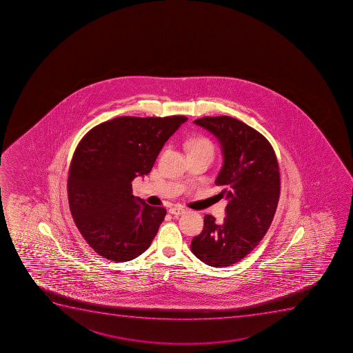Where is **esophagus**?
Returning a JSON list of instances; mask_svg holds the SVG:
<instances>
[{
  "mask_svg": "<svg viewBox=\"0 0 353 353\" xmlns=\"http://www.w3.org/2000/svg\"><path fill=\"white\" fill-rule=\"evenodd\" d=\"M169 213L172 214L174 216H179L183 213H185V210L182 208V207H171L170 210H169Z\"/></svg>",
  "mask_w": 353,
  "mask_h": 353,
  "instance_id": "esophagus-1",
  "label": "esophagus"
}]
</instances>
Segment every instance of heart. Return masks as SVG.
Listing matches in <instances>:
<instances>
[{
  "mask_svg": "<svg viewBox=\"0 0 353 353\" xmlns=\"http://www.w3.org/2000/svg\"><path fill=\"white\" fill-rule=\"evenodd\" d=\"M190 154L191 153H208L213 157L214 146L212 141L203 137H199L196 139L190 140L188 143Z\"/></svg>",
  "mask_w": 353,
  "mask_h": 353,
  "instance_id": "1",
  "label": "heart"
}]
</instances>
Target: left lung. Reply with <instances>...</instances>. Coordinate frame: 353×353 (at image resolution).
Instances as JSON below:
<instances>
[{"instance_id":"left-lung-1","label":"left lung","mask_w":353,"mask_h":353,"mask_svg":"<svg viewBox=\"0 0 353 353\" xmlns=\"http://www.w3.org/2000/svg\"><path fill=\"white\" fill-rule=\"evenodd\" d=\"M194 124L220 141L223 165L215 184L228 200L223 223L205 215L203 230L193 238L191 251L212 267L241 261L268 230L279 203V169L275 152L261 133L230 116L203 117Z\"/></svg>"}]
</instances>
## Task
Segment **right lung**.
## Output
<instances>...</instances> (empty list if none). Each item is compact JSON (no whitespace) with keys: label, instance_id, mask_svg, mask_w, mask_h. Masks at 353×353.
Segmentation results:
<instances>
[{"label":"right lung","instance_id":"1","mask_svg":"<svg viewBox=\"0 0 353 353\" xmlns=\"http://www.w3.org/2000/svg\"><path fill=\"white\" fill-rule=\"evenodd\" d=\"M185 116H122L90 130L74 150L68 179L71 215L99 255L125 262L143 254L167 210L132 194Z\"/></svg>","mask_w":353,"mask_h":353}]
</instances>
